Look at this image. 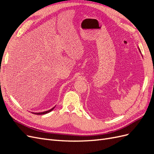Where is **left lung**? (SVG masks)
Returning <instances> with one entry per match:
<instances>
[{"instance_id": "8db88e82", "label": "left lung", "mask_w": 154, "mask_h": 154, "mask_svg": "<svg viewBox=\"0 0 154 154\" xmlns=\"http://www.w3.org/2000/svg\"><path fill=\"white\" fill-rule=\"evenodd\" d=\"M138 49H139V52H140V53H141V50H140V49L139 48V47H138Z\"/></svg>"}]
</instances>
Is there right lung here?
Segmentation results:
<instances>
[{
  "label": "right lung",
  "mask_w": 154,
  "mask_h": 154,
  "mask_svg": "<svg viewBox=\"0 0 154 154\" xmlns=\"http://www.w3.org/2000/svg\"><path fill=\"white\" fill-rule=\"evenodd\" d=\"M54 107H55V106H54L53 108H52V109H50V110H49L44 111V112H32V114H36V115H43V114H48V113L50 112L51 111H52V110L54 109Z\"/></svg>",
  "instance_id": "add662e5"
}]
</instances>
